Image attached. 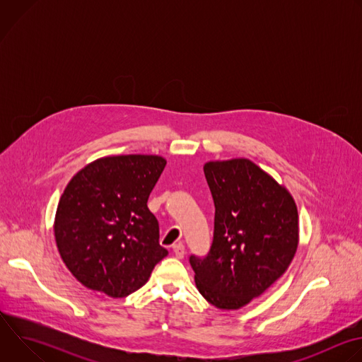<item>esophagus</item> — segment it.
Returning a JSON list of instances; mask_svg holds the SVG:
<instances>
[{"instance_id":"esophagus-1","label":"esophagus","mask_w":362,"mask_h":362,"mask_svg":"<svg viewBox=\"0 0 362 362\" xmlns=\"http://www.w3.org/2000/svg\"><path fill=\"white\" fill-rule=\"evenodd\" d=\"M173 253L176 255V257H179V259H183L185 253H186L185 245H183V243H175V245H173Z\"/></svg>"}]
</instances>
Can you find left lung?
Segmentation results:
<instances>
[{
	"instance_id": "obj_1",
	"label": "left lung",
	"mask_w": 362,
	"mask_h": 362,
	"mask_svg": "<svg viewBox=\"0 0 362 362\" xmlns=\"http://www.w3.org/2000/svg\"><path fill=\"white\" fill-rule=\"evenodd\" d=\"M203 170L215 202L214 242L208 256L189 261L202 296L236 311L291 265L299 242L296 203L249 159L214 160Z\"/></svg>"
}]
</instances>
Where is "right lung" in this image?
<instances>
[{
  "label": "right lung",
  "mask_w": 362,
  "mask_h": 362,
  "mask_svg": "<svg viewBox=\"0 0 362 362\" xmlns=\"http://www.w3.org/2000/svg\"><path fill=\"white\" fill-rule=\"evenodd\" d=\"M166 159L156 154L100 158L77 172L60 197L54 238L74 278L123 298L140 289L168 250L147 199Z\"/></svg>",
  "instance_id": "add662e5"
}]
</instances>
